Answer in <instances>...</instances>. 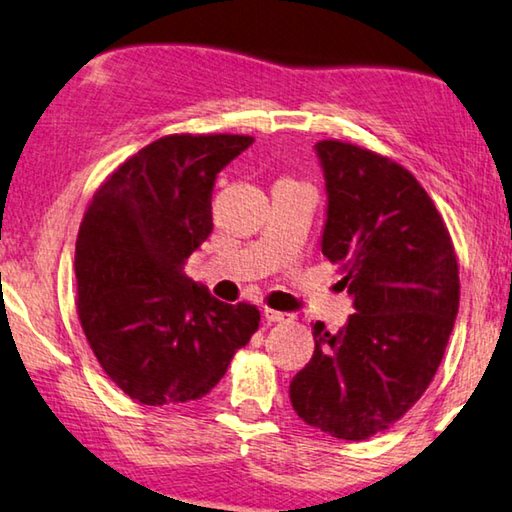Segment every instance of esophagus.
Masks as SVG:
<instances>
[{"instance_id": "1", "label": "esophagus", "mask_w": 512, "mask_h": 512, "mask_svg": "<svg viewBox=\"0 0 512 512\" xmlns=\"http://www.w3.org/2000/svg\"><path fill=\"white\" fill-rule=\"evenodd\" d=\"M264 319L269 323H289V321H294V316L287 314V312L271 310V307H264Z\"/></svg>"}]
</instances>
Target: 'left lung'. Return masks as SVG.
I'll list each match as a JSON object with an SVG mask.
<instances>
[{"instance_id":"left-lung-1","label":"left lung","mask_w":512,"mask_h":512,"mask_svg":"<svg viewBox=\"0 0 512 512\" xmlns=\"http://www.w3.org/2000/svg\"><path fill=\"white\" fill-rule=\"evenodd\" d=\"M328 189L321 250L344 273L355 314L289 385L296 415L339 440L387 431L431 385L456 323L451 234L408 168L337 139L316 143Z\"/></svg>"}]
</instances>
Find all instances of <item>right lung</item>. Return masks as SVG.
Wrapping results in <instances>:
<instances>
[{
  "instance_id": "right-lung-1",
  "label": "right lung",
  "mask_w": 512,
  "mask_h": 512,
  "mask_svg": "<svg viewBox=\"0 0 512 512\" xmlns=\"http://www.w3.org/2000/svg\"><path fill=\"white\" fill-rule=\"evenodd\" d=\"M253 143L243 134H168L132 154L88 205L75 248L77 314L118 389L143 405L196 401L259 328L184 273L214 230L216 175Z\"/></svg>"
}]
</instances>
